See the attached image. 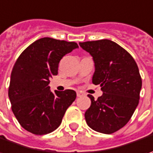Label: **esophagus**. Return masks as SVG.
<instances>
[{"label": "esophagus", "mask_w": 153, "mask_h": 153, "mask_svg": "<svg viewBox=\"0 0 153 153\" xmlns=\"http://www.w3.org/2000/svg\"><path fill=\"white\" fill-rule=\"evenodd\" d=\"M83 96V93L80 91H77V97H81Z\"/></svg>", "instance_id": "1"}]
</instances>
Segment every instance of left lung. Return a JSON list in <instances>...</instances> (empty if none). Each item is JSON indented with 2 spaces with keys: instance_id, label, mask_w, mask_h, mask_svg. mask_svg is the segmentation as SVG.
Returning a JSON list of instances; mask_svg holds the SVG:
<instances>
[{
  "instance_id": "8db88e82",
  "label": "left lung",
  "mask_w": 153,
  "mask_h": 153,
  "mask_svg": "<svg viewBox=\"0 0 153 153\" xmlns=\"http://www.w3.org/2000/svg\"><path fill=\"white\" fill-rule=\"evenodd\" d=\"M95 64L92 83L100 85L103 95H91V106L85 113L91 129L113 134L128 123L139 104L142 80L134 59L117 43L102 39L79 43Z\"/></svg>"
}]
</instances>
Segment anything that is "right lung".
Here are the masks:
<instances>
[{
	"label": "right lung",
	"instance_id": "add662e5",
	"mask_svg": "<svg viewBox=\"0 0 153 153\" xmlns=\"http://www.w3.org/2000/svg\"><path fill=\"white\" fill-rule=\"evenodd\" d=\"M79 48L74 42L40 38L17 59L12 73L8 97L12 110L21 127L33 134L56 130L67 109L76 98L74 90H50V79L58 74L62 58Z\"/></svg>",
	"mask_w": 153,
	"mask_h": 153
}]
</instances>
